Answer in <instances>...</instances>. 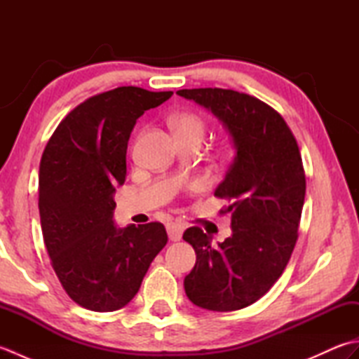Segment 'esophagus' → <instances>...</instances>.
<instances>
[{
    "instance_id": "obj_1",
    "label": "esophagus",
    "mask_w": 359,
    "mask_h": 359,
    "mask_svg": "<svg viewBox=\"0 0 359 359\" xmlns=\"http://www.w3.org/2000/svg\"><path fill=\"white\" fill-rule=\"evenodd\" d=\"M166 230H168V236H170V241L177 242V241H180L182 233H184L185 226L182 224H177V222H171V224L166 225Z\"/></svg>"
}]
</instances>
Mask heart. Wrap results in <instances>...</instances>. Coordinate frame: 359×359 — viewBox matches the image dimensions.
I'll use <instances>...</instances> for the list:
<instances>
[{
    "instance_id": "1",
    "label": "heart",
    "mask_w": 359,
    "mask_h": 359,
    "mask_svg": "<svg viewBox=\"0 0 359 359\" xmlns=\"http://www.w3.org/2000/svg\"><path fill=\"white\" fill-rule=\"evenodd\" d=\"M171 125L179 139H188V137H196L201 139L205 134V121L194 112H180L171 118Z\"/></svg>"
}]
</instances>
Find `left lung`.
Returning <instances> with one entry per match:
<instances>
[{"instance_id": "left-lung-1", "label": "left lung", "mask_w": 359, "mask_h": 359, "mask_svg": "<svg viewBox=\"0 0 359 359\" xmlns=\"http://www.w3.org/2000/svg\"><path fill=\"white\" fill-rule=\"evenodd\" d=\"M211 111L230 133L236 156L215 196L230 201L233 234L217 247L191 226L184 239L196 251L185 293L197 307L233 311L269 292L290 261L306 197L299 147L278 111L233 89L177 90Z\"/></svg>"}]
</instances>
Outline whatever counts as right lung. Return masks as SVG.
<instances>
[{"label":"right lung","mask_w":359,"mask_h":359,"mask_svg":"<svg viewBox=\"0 0 359 359\" xmlns=\"http://www.w3.org/2000/svg\"><path fill=\"white\" fill-rule=\"evenodd\" d=\"M171 95L137 86L97 94L60 121L44 148L38 175L44 245L67 296L88 310L125 307L168 242L163 224L117 228L112 212L137 118Z\"/></svg>","instance_id":"add662e5"}]
</instances>
